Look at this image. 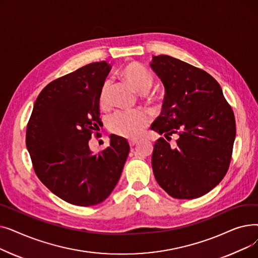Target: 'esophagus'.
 Returning <instances> with one entry per match:
<instances>
[{
    "mask_svg": "<svg viewBox=\"0 0 258 258\" xmlns=\"http://www.w3.org/2000/svg\"><path fill=\"white\" fill-rule=\"evenodd\" d=\"M137 143H138V140H136V139H130V140H128V144H130L131 147L135 146Z\"/></svg>",
    "mask_w": 258,
    "mask_h": 258,
    "instance_id": "1",
    "label": "esophagus"
}]
</instances>
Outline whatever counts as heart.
Returning a JSON list of instances; mask_svg holds the SVG:
<instances>
[{"instance_id": "1", "label": "heart", "mask_w": 258, "mask_h": 258, "mask_svg": "<svg viewBox=\"0 0 258 258\" xmlns=\"http://www.w3.org/2000/svg\"><path fill=\"white\" fill-rule=\"evenodd\" d=\"M119 76L139 93H145L151 89L154 84V77L152 73L145 67L137 61H130L124 64L118 71ZM107 83L102 84L98 94V104L101 108L107 105ZM150 118L141 112L116 113L108 122V130L111 133L125 138H137L142 131L147 126Z\"/></svg>"}]
</instances>
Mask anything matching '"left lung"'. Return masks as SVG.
Listing matches in <instances>:
<instances>
[{
    "instance_id": "8db88e82",
    "label": "left lung",
    "mask_w": 258,
    "mask_h": 258,
    "mask_svg": "<svg viewBox=\"0 0 258 258\" xmlns=\"http://www.w3.org/2000/svg\"><path fill=\"white\" fill-rule=\"evenodd\" d=\"M152 69L165 87L161 115L152 130L169 137L155 142L152 166L158 184L172 198L192 200L226 175L236 135L232 107L210 74L168 55L154 56Z\"/></svg>"
}]
</instances>
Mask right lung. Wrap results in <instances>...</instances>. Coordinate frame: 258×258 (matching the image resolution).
Masks as SVG:
<instances>
[{"label": "right lung", "mask_w": 258, "mask_h": 258, "mask_svg": "<svg viewBox=\"0 0 258 258\" xmlns=\"http://www.w3.org/2000/svg\"><path fill=\"white\" fill-rule=\"evenodd\" d=\"M111 70L92 62L51 81L37 96L27 123L26 145L37 178L72 205H97L117 185L130 153L127 141L111 135V144L92 154L98 136L99 90Z\"/></svg>", "instance_id": "1"}]
</instances>
